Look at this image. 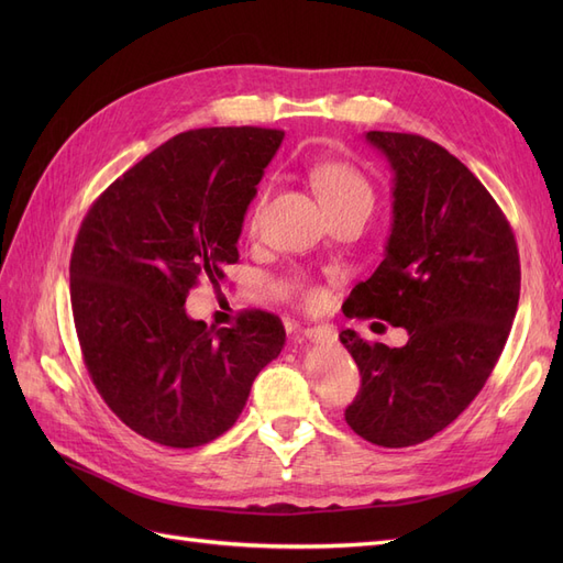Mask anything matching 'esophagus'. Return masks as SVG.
Wrapping results in <instances>:
<instances>
[{
  "label": "esophagus",
  "mask_w": 563,
  "mask_h": 563,
  "mask_svg": "<svg viewBox=\"0 0 563 563\" xmlns=\"http://www.w3.org/2000/svg\"><path fill=\"white\" fill-rule=\"evenodd\" d=\"M302 335L308 338L310 343H319V345L335 343V331L331 327H308L302 329Z\"/></svg>",
  "instance_id": "1"
}]
</instances>
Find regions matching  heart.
Instances as JSON below:
<instances>
[{
  "instance_id": "heart-1",
  "label": "heart",
  "mask_w": 563,
  "mask_h": 563,
  "mask_svg": "<svg viewBox=\"0 0 563 563\" xmlns=\"http://www.w3.org/2000/svg\"><path fill=\"white\" fill-rule=\"evenodd\" d=\"M312 183L323 201V207L331 213V218H338L343 213H364L368 218L373 203H376V192H373L371 183L364 174L356 172L354 166L345 162H321L312 168ZM272 195V185H263L258 197L251 203L249 225L251 230H258L263 213L267 209V201ZM310 300H317V294H308Z\"/></svg>"
}]
</instances>
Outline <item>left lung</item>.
I'll return each mask as SVG.
<instances>
[{"label":"left lung","mask_w":563,"mask_h":563,"mask_svg":"<svg viewBox=\"0 0 563 563\" xmlns=\"http://www.w3.org/2000/svg\"><path fill=\"white\" fill-rule=\"evenodd\" d=\"M391 174V230L373 275L356 284L347 317L408 331L404 347L340 333L360 366L345 420L385 449L416 446L465 411L498 364L519 305L512 228L470 168L416 133L368 131Z\"/></svg>","instance_id":"8db88e82"}]
</instances>
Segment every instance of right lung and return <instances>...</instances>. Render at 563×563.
Listing matches in <instances>:
<instances>
[{"instance_id": "1", "label": "right lung", "mask_w": 563, "mask_h": 563, "mask_svg": "<svg viewBox=\"0 0 563 563\" xmlns=\"http://www.w3.org/2000/svg\"><path fill=\"white\" fill-rule=\"evenodd\" d=\"M282 141L258 126L178 133L81 220L70 298L84 364L110 411L155 444L195 449L225 434L286 343L269 312L209 329L183 308L199 279L220 288L240 261L246 209Z\"/></svg>"}]
</instances>
